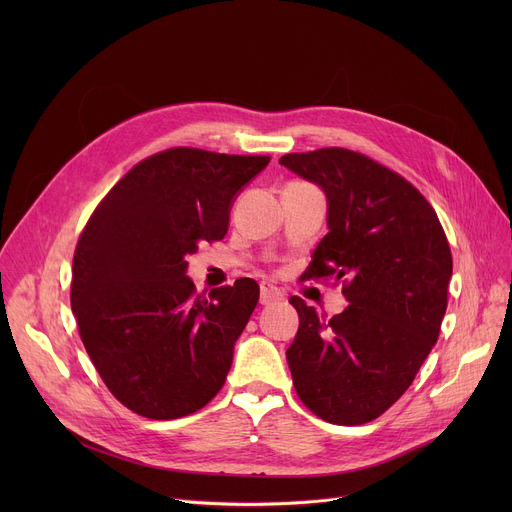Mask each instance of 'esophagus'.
Masks as SVG:
<instances>
[{
  "mask_svg": "<svg viewBox=\"0 0 512 512\" xmlns=\"http://www.w3.org/2000/svg\"><path fill=\"white\" fill-rule=\"evenodd\" d=\"M259 300H261L263 306H269V304L281 302V300H283V294H281V291H279L275 285H271V283H261V296H259Z\"/></svg>",
  "mask_w": 512,
  "mask_h": 512,
  "instance_id": "34e87169",
  "label": "esophagus"
}]
</instances>
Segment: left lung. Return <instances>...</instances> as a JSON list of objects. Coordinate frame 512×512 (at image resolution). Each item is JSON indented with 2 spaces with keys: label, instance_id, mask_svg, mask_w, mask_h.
<instances>
[{
  "label": "left lung",
  "instance_id": "left-lung-1",
  "mask_svg": "<svg viewBox=\"0 0 512 512\" xmlns=\"http://www.w3.org/2000/svg\"><path fill=\"white\" fill-rule=\"evenodd\" d=\"M279 164L322 186L328 235L302 279H334L350 302L318 316L298 296L300 328L287 364L302 403L320 419L360 425L383 415L413 383L440 336L452 251L433 206L373 158L322 148Z\"/></svg>",
  "mask_w": 512,
  "mask_h": 512
}]
</instances>
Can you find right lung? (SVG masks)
<instances>
[{
  "label": "right lung",
  "instance_id": "add662e5",
  "mask_svg": "<svg viewBox=\"0 0 512 512\" xmlns=\"http://www.w3.org/2000/svg\"><path fill=\"white\" fill-rule=\"evenodd\" d=\"M269 156L170 148L135 164L97 204L72 257L70 306L107 389L133 413L178 419L223 389L259 285L196 294L188 255L221 241L237 192Z\"/></svg>",
  "mask_w": 512,
  "mask_h": 512
}]
</instances>
